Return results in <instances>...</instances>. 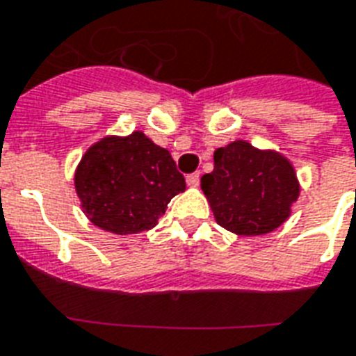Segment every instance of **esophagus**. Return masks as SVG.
Segmentation results:
<instances>
[{
	"label": "esophagus",
	"mask_w": 356,
	"mask_h": 356,
	"mask_svg": "<svg viewBox=\"0 0 356 356\" xmlns=\"http://www.w3.org/2000/svg\"><path fill=\"white\" fill-rule=\"evenodd\" d=\"M186 185L192 186V188H194V186H198L200 185V173H191V175L186 177Z\"/></svg>",
	"instance_id": "esophagus-1"
}]
</instances>
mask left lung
Returning a JSON list of instances; mask_svg holds the SVG:
<instances>
[{
  "label": "left lung",
  "instance_id": "1",
  "mask_svg": "<svg viewBox=\"0 0 356 356\" xmlns=\"http://www.w3.org/2000/svg\"><path fill=\"white\" fill-rule=\"evenodd\" d=\"M213 162L200 185L222 228L251 238L270 234L291 217L300 181L285 154L236 139L217 149Z\"/></svg>",
  "mask_w": 356,
  "mask_h": 356
}]
</instances>
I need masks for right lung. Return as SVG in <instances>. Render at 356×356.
<instances>
[{
  "label": "right lung",
  "mask_w": 356,
  "mask_h": 356,
  "mask_svg": "<svg viewBox=\"0 0 356 356\" xmlns=\"http://www.w3.org/2000/svg\"><path fill=\"white\" fill-rule=\"evenodd\" d=\"M185 188L170 151L139 130L102 138L75 170V192L86 218L118 236L154 228L171 198Z\"/></svg>",
  "instance_id": "1"
}]
</instances>
